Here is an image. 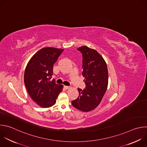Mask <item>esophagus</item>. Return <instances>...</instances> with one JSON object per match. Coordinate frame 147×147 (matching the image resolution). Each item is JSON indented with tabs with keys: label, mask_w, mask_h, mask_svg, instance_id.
Returning <instances> with one entry per match:
<instances>
[{
	"label": "esophagus",
	"mask_w": 147,
	"mask_h": 147,
	"mask_svg": "<svg viewBox=\"0 0 147 147\" xmlns=\"http://www.w3.org/2000/svg\"><path fill=\"white\" fill-rule=\"evenodd\" d=\"M64 88H65L66 89H69V88H70V86H64Z\"/></svg>",
	"instance_id": "1"
}]
</instances>
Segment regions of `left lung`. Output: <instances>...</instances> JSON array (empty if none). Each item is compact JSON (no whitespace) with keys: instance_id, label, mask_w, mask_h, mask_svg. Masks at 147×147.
Returning <instances> with one entry per match:
<instances>
[{"instance_id":"obj_1","label":"left lung","mask_w":147,"mask_h":147,"mask_svg":"<svg viewBox=\"0 0 147 147\" xmlns=\"http://www.w3.org/2000/svg\"><path fill=\"white\" fill-rule=\"evenodd\" d=\"M77 50L82 55V76L86 88H78V98L71 102L76 109L88 112L96 109L101 102L107 90L109 73L107 64L100 54L87 46Z\"/></svg>"}]
</instances>
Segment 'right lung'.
<instances>
[{"instance_id":"add662e5","label":"right lung","mask_w":147,"mask_h":147,"mask_svg":"<svg viewBox=\"0 0 147 147\" xmlns=\"http://www.w3.org/2000/svg\"><path fill=\"white\" fill-rule=\"evenodd\" d=\"M64 50L45 47L38 51L29 60L24 73L27 91L38 106L43 108L54 105L63 85L51 80L53 66Z\"/></svg>"}]
</instances>
